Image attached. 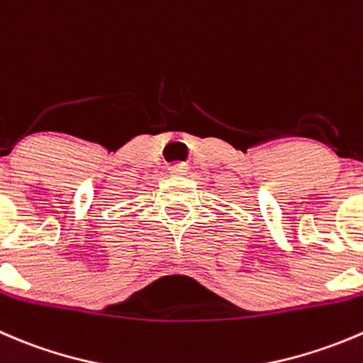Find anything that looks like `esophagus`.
Instances as JSON below:
<instances>
[{
  "instance_id": "1",
  "label": "esophagus",
  "mask_w": 363,
  "mask_h": 363,
  "mask_svg": "<svg viewBox=\"0 0 363 363\" xmlns=\"http://www.w3.org/2000/svg\"><path fill=\"white\" fill-rule=\"evenodd\" d=\"M184 172H186V167L179 164V167L174 168V172H172V174H184Z\"/></svg>"
}]
</instances>
